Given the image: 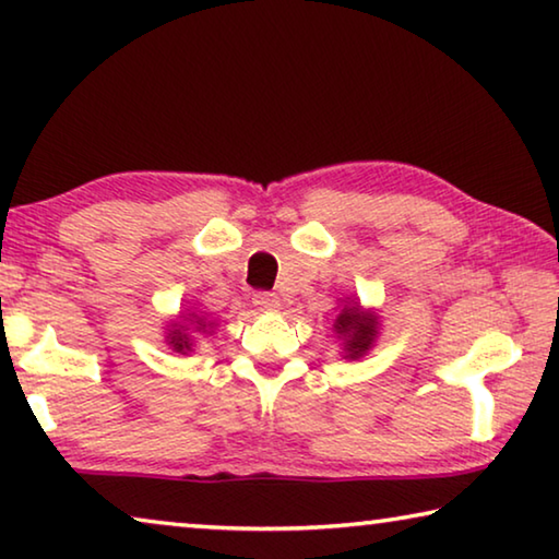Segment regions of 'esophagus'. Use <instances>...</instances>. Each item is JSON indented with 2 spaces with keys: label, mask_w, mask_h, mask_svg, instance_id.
<instances>
[{
  "label": "esophagus",
  "mask_w": 559,
  "mask_h": 559,
  "mask_svg": "<svg viewBox=\"0 0 559 559\" xmlns=\"http://www.w3.org/2000/svg\"><path fill=\"white\" fill-rule=\"evenodd\" d=\"M253 306L259 310H266V313H276V310H281V298L276 293H257L253 296Z\"/></svg>",
  "instance_id": "34e87169"
}]
</instances>
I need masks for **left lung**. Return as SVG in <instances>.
Segmentation results:
<instances>
[{"label":"left lung","mask_w":559,"mask_h":559,"mask_svg":"<svg viewBox=\"0 0 559 559\" xmlns=\"http://www.w3.org/2000/svg\"><path fill=\"white\" fill-rule=\"evenodd\" d=\"M382 320L374 308H365L355 296L340 300L333 333L340 343V357L347 362L362 359L380 337Z\"/></svg>","instance_id":"8db88e82"}]
</instances>
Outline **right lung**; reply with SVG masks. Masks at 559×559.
Segmentation results:
<instances>
[{"label": "right lung", "instance_id": "right-lung-1", "mask_svg": "<svg viewBox=\"0 0 559 559\" xmlns=\"http://www.w3.org/2000/svg\"><path fill=\"white\" fill-rule=\"evenodd\" d=\"M216 328V320H210V316L202 310L185 308L179 310L177 318H169L165 325V343L173 353L189 355L197 347V340L202 335H212Z\"/></svg>", "mask_w": 559, "mask_h": 559}]
</instances>
